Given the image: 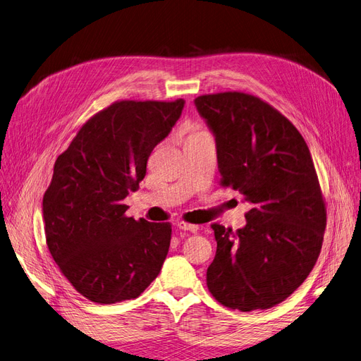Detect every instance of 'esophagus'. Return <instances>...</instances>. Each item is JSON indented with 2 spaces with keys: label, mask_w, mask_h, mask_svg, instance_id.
I'll return each instance as SVG.
<instances>
[{
  "label": "esophagus",
  "mask_w": 361,
  "mask_h": 361,
  "mask_svg": "<svg viewBox=\"0 0 361 361\" xmlns=\"http://www.w3.org/2000/svg\"><path fill=\"white\" fill-rule=\"evenodd\" d=\"M177 228L181 229V231H188V232H192V233H196L197 232V226L196 224H190V223H184V221H178L177 223Z\"/></svg>",
  "instance_id": "obj_1"
}]
</instances>
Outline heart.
Masks as SVG:
<instances>
[{"label":"heart","mask_w":361,"mask_h":361,"mask_svg":"<svg viewBox=\"0 0 361 361\" xmlns=\"http://www.w3.org/2000/svg\"><path fill=\"white\" fill-rule=\"evenodd\" d=\"M199 133H202V132H193V133H192V135H190V137H195V135H199Z\"/></svg>","instance_id":"obj_1"}]
</instances>
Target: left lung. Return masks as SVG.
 Here are the masks:
<instances>
[{
	"label": "left lung",
	"mask_w": 361,
	"mask_h": 361,
	"mask_svg": "<svg viewBox=\"0 0 361 361\" xmlns=\"http://www.w3.org/2000/svg\"><path fill=\"white\" fill-rule=\"evenodd\" d=\"M195 105L216 138L221 185L251 204L243 229L212 224L208 290L231 310L272 308L305 281L323 245L326 205L310 149L288 118L248 93Z\"/></svg>",
	"instance_id": "obj_1"
}]
</instances>
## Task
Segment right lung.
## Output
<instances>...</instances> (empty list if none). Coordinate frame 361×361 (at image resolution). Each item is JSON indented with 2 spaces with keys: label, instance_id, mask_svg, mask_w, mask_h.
Instances as JSON below:
<instances>
[{
  "label": "right lung",
  "instance_id": "1",
  "mask_svg": "<svg viewBox=\"0 0 361 361\" xmlns=\"http://www.w3.org/2000/svg\"><path fill=\"white\" fill-rule=\"evenodd\" d=\"M184 104L114 102L56 159L43 197L46 241L61 272L92 302L135 299L162 269L171 224L126 217L123 199L138 189L147 160Z\"/></svg>",
  "mask_w": 361,
  "mask_h": 361
}]
</instances>
